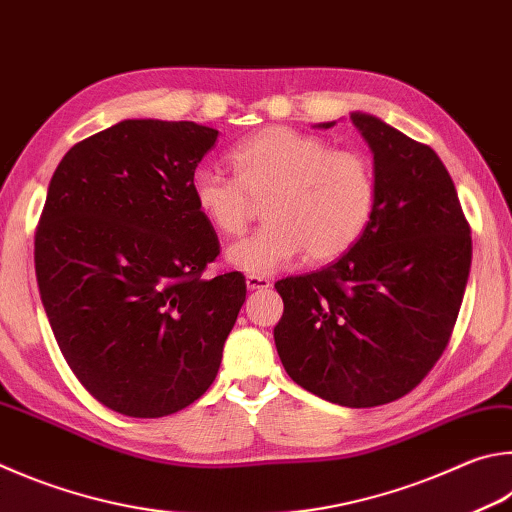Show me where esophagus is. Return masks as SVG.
<instances>
[{
  "instance_id": "1",
  "label": "esophagus",
  "mask_w": 512,
  "mask_h": 512,
  "mask_svg": "<svg viewBox=\"0 0 512 512\" xmlns=\"http://www.w3.org/2000/svg\"><path fill=\"white\" fill-rule=\"evenodd\" d=\"M246 286L250 288V291H262V288L271 286V282H268L266 277H262V275H248L246 277Z\"/></svg>"
}]
</instances>
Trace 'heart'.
Returning <instances> with one entry per match:
<instances>
[{"label": "heart", "instance_id": "heart-1", "mask_svg": "<svg viewBox=\"0 0 512 512\" xmlns=\"http://www.w3.org/2000/svg\"><path fill=\"white\" fill-rule=\"evenodd\" d=\"M235 176L201 165L190 192L219 235L244 232L253 202L264 201L266 224L228 248V264L271 275L304 250L306 262L338 259L365 232L376 199L374 167L362 152L331 150L318 136L264 127L232 147Z\"/></svg>", "mask_w": 512, "mask_h": 512}]
</instances>
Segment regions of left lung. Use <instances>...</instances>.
Here are the masks:
<instances>
[{"label": "left lung", "mask_w": 512, "mask_h": 512, "mask_svg": "<svg viewBox=\"0 0 512 512\" xmlns=\"http://www.w3.org/2000/svg\"><path fill=\"white\" fill-rule=\"evenodd\" d=\"M351 123L374 154V212L338 262L275 284L284 313L273 336L286 374L306 392L376 407L412 392L448 347L472 237L432 147L362 111Z\"/></svg>", "instance_id": "obj_1"}]
</instances>
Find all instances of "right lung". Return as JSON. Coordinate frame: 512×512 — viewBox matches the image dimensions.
Masks as SVG:
<instances>
[{"label":"right lung","mask_w":512,"mask_h":512,"mask_svg":"<svg viewBox=\"0 0 512 512\" xmlns=\"http://www.w3.org/2000/svg\"><path fill=\"white\" fill-rule=\"evenodd\" d=\"M217 136L192 120H120L73 145L46 192V318L87 392L125 416H167L206 394L246 300L241 273L203 277L219 239L190 179Z\"/></svg>","instance_id":"add662e5"}]
</instances>
